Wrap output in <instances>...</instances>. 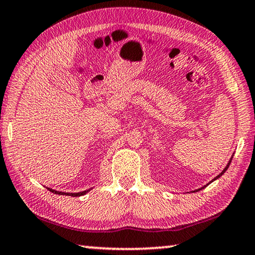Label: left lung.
Here are the masks:
<instances>
[{
  "label": "left lung",
  "mask_w": 255,
  "mask_h": 255,
  "mask_svg": "<svg viewBox=\"0 0 255 255\" xmlns=\"http://www.w3.org/2000/svg\"><path fill=\"white\" fill-rule=\"evenodd\" d=\"M231 160H232V158H231ZM231 160H230V162H229V163H228V165H227V167H226V169H224V170H223V171H222V172H221V173H220V175H219V176H217V177H216V178H215V179H217V178H219V177H221V176H222V175H223V173H224V172H226V171H227V169H228V168H229V165H230V163H231ZM207 185H208V184H207ZM202 189H204V187H202Z\"/></svg>",
  "instance_id": "8db88e82"
}]
</instances>
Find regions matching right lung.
Masks as SVG:
<instances>
[{"label": "right lung", "instance_id": "obj_1", "mask_svg": "<svg viewBox=\"0 0 255 255\" xmlns=\"http://www.w3.org/2000/svg\"><path fill=\"white\" fill-rule=\"evenodd\" d=\"M48 190H49L50 192H53V193H55V194H65V195H70V197H80V195L86 194L87 192L90 191V190H87V191H84V192H79V193H64V192H57V191L51 190V189H48Z\"/></svg>", "mask_w": 255, "mask_h": 255}]
</instances>
